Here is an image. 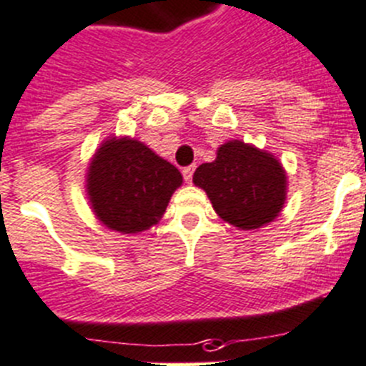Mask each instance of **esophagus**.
<instances>
[{"label":"esophagus","mask_w":366,"mask_h":366,"mask_svg":"<svg viewBox=\"0 0 366 366\" xmlns=\"http://www.w3.org/2000/svg\"><path fill=\"white\" fill-rule=\"evenodd\" d=\"M193 171H195V166L184 167V169H182V175H184V180H186V182H187V184H191V180H193Z\"/></svg>","instance_id":"esophagus-1"}]
</instances>
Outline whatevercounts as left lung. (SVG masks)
<instances>
[{"instance_id":"8db88e82","label":"left lung","mask_w":366,"mask_h":366,"mask_svg":"<svg viewBox=\"0 0 366 366\" xmlns=\"http://www.w3.org/2000/svg\"><path fill=\"white\" fill-rule=\"evenodd\" d=\"M193 184L206 191L224 222L259 229L281 215L288 177L273 153L229 140L217 149L213 162L197 167Z\"/></svg>"}]
</instances>
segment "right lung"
I'll list each match as a JSON object with an SVG mask.
<instances>
[{
	"mask_svg": "<svg viewBox=\"0 0 366 366\" xmlns=\"http://www.w3.org/2000/svg\"><path fill=\"white\" fill-rule=\"evenodd\" d=\"M180 186V171L131 137L105 138L85 173L91 209L118 233H140L159 224Z\"/></svg>",
	"mask_w": 366,
	"mask_h": 366,
	"instance_id": "obj_1",
	"label": "right lung"
}]
</instances>
